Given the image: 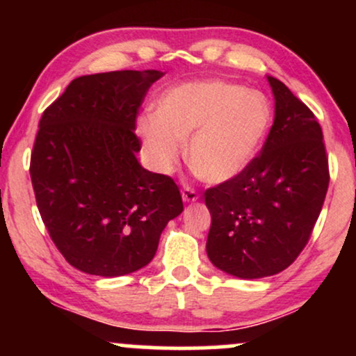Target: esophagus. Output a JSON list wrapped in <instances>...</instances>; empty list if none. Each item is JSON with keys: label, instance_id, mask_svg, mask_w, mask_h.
I'll list each match as a JSON object with an SVG mask.
<instances>
[{"label": "esophagus", "instance_id": "obj_1", "mask_svg": "<svg viewBox=\"0 0 356 356\" xmlns=\"http://www.w3.org/2000/svg\"><path fill=\"white\" fill-rule=\"evenodd\" d=\"M199 199V194L191 187H184L182 189V201L184 202H195Z\"/></svg>", "mask_w": 356, "mask_h": 356}]
</instances>
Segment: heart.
I'll use <instances>...</instances> for the list:
<instances>
[{"label":"heart","mask_w":356,"mask_h":356,"mask_svg":"<svg viewBox=\"0 0 356 356\" xmlns=\"http://www.w3.org/2000/svg\"><path fill=\"white\" fill-rule=\"evenodd\" d=\"M271 124L266 97L222 80L175 85L155 102V115L138 117L136 132L150 167L174 169L189 138V161L199 177L222 184L256 157Z\"/></svg>","instance_id":"obj_1"}]
</instances>
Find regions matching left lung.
<instances>
[{
    "mask_svg": "<svg viewBox=\"0 0 356 356\" xmlns=\"http://www.w3.org/2000/svg\"><path fill=\"white\" fill-rule=\"evenodd\" d=\"M275 122L259 155L238 177L206 191L207 256L227 275L281 273L303 251L320 216L330 172L316 117L283 81L268 76Z\"/></svg>",
    "mask_w": 356,
    "mask_h": 356,
    "instance_id": "left-lung-1",
    "label": "left lung"
}]
</instances>
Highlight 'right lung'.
Listing matches in <instances>:
<instances>
[{"instance_id": "1", "label": "right lung", "mask_w": 356, "mask_h": 356, "mask_svg": "<svg viewBox=\"0 0 356 356\" xmlns=\"http://www.w3.org/2000/svg\"><path fill=\"white\" fill-rule=\"evenodd\" d=\"M164 73L79 76L43 112L31 152L36 206L73 268L115 277L152 261L170 219L184 211L170 177L138 164L136 118Z\"/></svg>"}]
</instances>
